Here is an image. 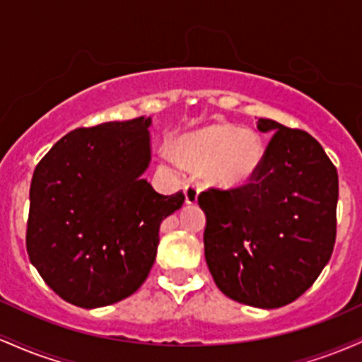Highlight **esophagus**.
<instances>
[{"instance_id":"1","label":"esophagus","mask_w":362,"mask_h":362,"mask_svg":"<svg viewBox=\"0 0 362 362\" xmlns=\"http://www.w3.org/2000/svg\"><path fill=\"white\" fill-rule=\"evenodd\" d=\"M184 194H185V202L187 204H195L199 197V187L194 184H189L184 187Z\"/></svg>"}]
</instances>
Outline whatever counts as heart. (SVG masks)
<instances>
[{
    "mask_svg": "<svg viewBox=\"0 0 362 362\" xmlns=\"http://www.w3.org/2000/svg\"><path fill=\"white\" fill-rule=\"evenodd\" d=\"M173 155L194 172H202L209 185L242 187L257 175L265 156L264 139L257 131L230 122H216L180 136Z\"/></svg>",
    "mask_w": 362,
    "mask_h": 362,
    "instance_id": "heart-1",
    "label": "heart"
}]
</instances>
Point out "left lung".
Returning <instances> with one entry per match:
<instances>
[{
	"label": "left lung",
	"mask_w": 362,
	"mask_h": 362,
	"mask_svg": "<svg viewBox=\"0 0 362 362\" xmlns=\"http://www.w3.org/2000/svg\"><path fill=\"white\" fill-rule=\"evenodd\" d=\"M272 132L250 184L199 195L209 272L231 300L281 308L300 298L330 260L337 233V170L301 129L260 119Z\"/></svg>",
	"instance_id": "left-lung-1"
}]
</instances>
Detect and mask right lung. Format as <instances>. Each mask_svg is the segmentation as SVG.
Returning <instances> with one entry per match:
<instances>
[{
    "mask_svg": "<svg viewBox=\"0 0 362 362\" xmlns=\"http://www.w3.org/2000/svg\"><path fill=\"white\" fill-rule=\"evenodd\" d=\"M151 119L103 122L61 138L30 184L27 252L54 293L81 308L131 296L156 259L160 224L184 204L143 173Z\"/></svg>",
    "mask_w": 362,
    "mask_h": 362,
    "instance_id": "1",
    "label": "right lung"
}]
</instances>
